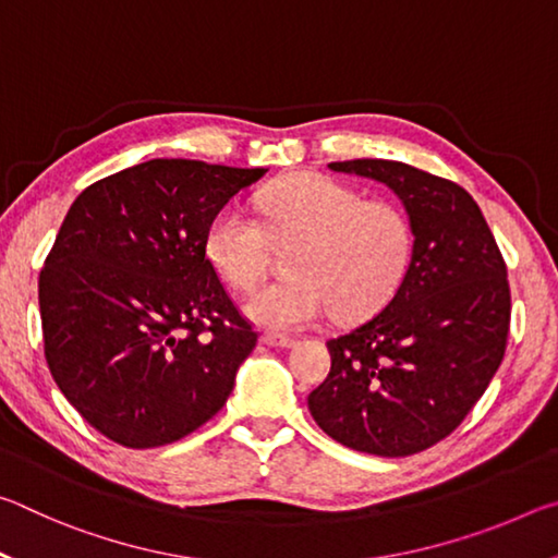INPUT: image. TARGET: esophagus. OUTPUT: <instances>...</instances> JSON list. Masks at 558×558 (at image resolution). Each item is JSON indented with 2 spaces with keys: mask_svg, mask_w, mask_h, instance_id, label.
Listing matches in <instances>:
<instances>
[{
  "mask_svg": "<svg viewBox=\"0 0 558 558\" xmlns=\"http://www.w3.org/2000/svg\"><path fill=\"white\" fill-rule=\"evenodd\" d=\"M260 344L266 347H280V349H290L292 344H295V339H290L286 335H272V332H266L260 337Z\"/></svg>",
  "mask_w": 558,
  "mask_h": 558,
  "instance_id": "obj_1",
  "label": "esophagus"
}]
</instances>
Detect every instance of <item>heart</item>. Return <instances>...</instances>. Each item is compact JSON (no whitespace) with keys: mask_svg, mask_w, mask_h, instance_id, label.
<instances>
[{"mask_svg":"<svg viewBox=\"0 0 558 558\" xmlns=\"http://www.w3.org/2000/svg\"><path fill=\"white\" fill-rule=\"evenodd\" d=\"M258 214L229 204L206 231V256L235 290L266 278L272 243L290 253V280L245 302L253 323L292 332L325 319L372 313L399 286L411 258V226L401 209L364 202L356 189L319 174H295L258 196Z\"/></svg>","mask_w":558,"mask_h":558,"instance_id":"heart-1","label":"heart"}]
</instances>
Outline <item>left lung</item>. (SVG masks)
Segmentation results:
<instances>
[{
    "label": "left lung",
    "instance_id": "obj_1",
    "mask_svg": "<svg viewBox=\"0 0 558 558\" xmlns=\"http://www.w3.org/2000/svg\"><path fill=\"white\" fill-rule=\"evenodd\" d=\"M399 196L413 248L381 313L329 339L332 369L307 396L329 438L381 458L450 436L507 347L509 282L495 235L465 189L391 159L332 162Z\"/></svg>",
    "mask_w": 558,
    "mask_h": 558
}]
</instances>
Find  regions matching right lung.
I'll return each instance as SVG.
<instances>
[{
    "mask_svg": "<svg viewBox=\"0 0 558 558\" xmlns=\"http://www.w3.org/2000/svg\"><path fill=\"white\" fill-rule=\"evenodd\" d=\"M266 172L149 159L71 204L39 276L44 354L106 438L167 446L229 399L258 335L206 258V231Z\"/></svg>",
    "mask_w": 558,
    "mask_h": 558,
    "instance_id": "obj_1",
    "label": "right lung"
}]
</instances>
